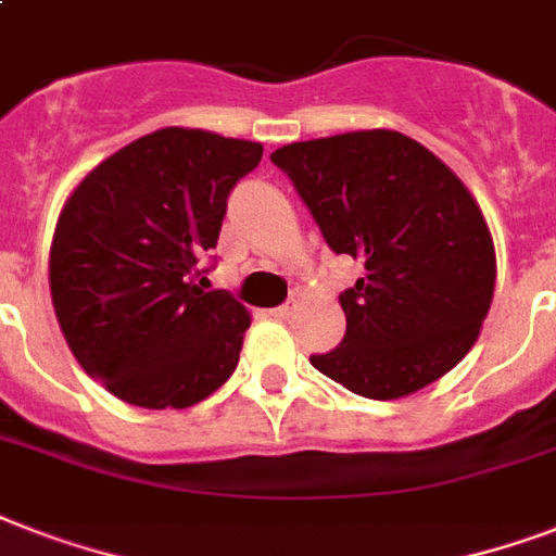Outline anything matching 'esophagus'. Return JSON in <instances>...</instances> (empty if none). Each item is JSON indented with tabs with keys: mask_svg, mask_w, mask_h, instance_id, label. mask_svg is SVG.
I'll return each instance as SVG.
<instances>
[{
	"mask_svg": "<svg viewBox=\"0 0 556 556\" xmlns=\"http://www.w3.org/2000/svg\"><path fill=\"white\" fill-rule=\"evenodd\" d=\"M296 305H300V294H294L291 296V300H288L286 305H279V308H274V317H277V320H288V317H291V314L296 312Z\"/></svg>",
	"mask_w": 556,
	"mask_h": 556,
	"instance_id": "1",
	"label": "esophagus"
}]
</instances>
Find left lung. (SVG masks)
Returning a JSON list of instances; mask_svg holds the SVG:
<instances>
[{
	"label": "left lung",
	"instance_id": "1",
	"mask_svg": "<svg viewBox=\"0 0 556 556\" xmlns=\"http://www.w3.org/2000/svg\"><path fill=\"white\" fill-rule=\"evenodd\" d=\"M334 253L366 274L340 294L346 338L312 366L355 395L395 401L444 378L491 312L496 251L482 207L427 147L392 129L270 152Z\"/></svg>",
	"mask_w": 556,
	"mask_h": 556
}]
</instances>
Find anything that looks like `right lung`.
Listing matches in <instances>:
<instances>
[{"label":"right lung","instance_id":"obj_1","mask_svg":"<svg viewBox=\"0 0 556 556\" xmlns=\"http://www.w3.org/2000/svg\"><path fill=\"white\" fill-rule=\"evenodd\" d=\"M262 143L167 126L112 152L65 199L48 286L77 364L143 409H187L239 364L251 312L201 291L227 195Z\"/></svg>","mask_w":556,"mask_h":556}]
</instances>
